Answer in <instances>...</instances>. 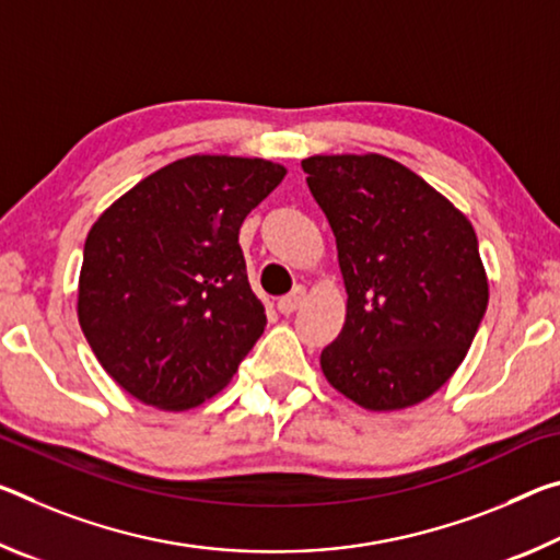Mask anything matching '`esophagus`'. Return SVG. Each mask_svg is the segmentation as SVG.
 I'll return each mask as SVG.
<instances>
[{
    "instance_id": "obj_1",
    "label": "esophagus",
    "mask_w": 560,
    "mask_h": 560,
    "mask_svg": "<svg viewBox=\"0 0 560 560\" xmlns=\"http://www.w3.org/2000/svg\"><path fill=\"white\" fill-rule=\"evenodd\" d=\"M304 299H306V289L304 287H294V289H291V294L279 299V312L283 316H291L301 304H304Z\"/></svg>"
}]
</instances>
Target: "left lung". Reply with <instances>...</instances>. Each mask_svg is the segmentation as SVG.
Masks as SVG:
<instances>
[{
  "label": "left lung",
  "mask_w": 560,
  "mask_h": 560,
  "mask_svg": "<svg viewBox=\"0 0 560 560\" xmlns=\"http://www.w3.org/2000/svg\"><path fill=\"white\" fill-rule=\"evenodd\" d=\"M301 168L349 294L341 334L322 351L326 381L369 411L421 404L454 376L486 314L471 221L388 156L318 154Z\"/></svg>",
  "instance_id": "1"
}]
</instances>
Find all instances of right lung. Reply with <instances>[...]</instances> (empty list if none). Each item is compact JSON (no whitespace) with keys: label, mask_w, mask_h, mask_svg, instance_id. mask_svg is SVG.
<instances>
[{"label":"right lung","mask_w":560,"mask_h":560,"mask_svg":"<svg viewBox=\"0 0 560 560\" xmlns=\"http://www.w3.org/2000/svg\"><path fill=\"white\" fill-rule=\"evenodd\" d=\"M283 176L266 159L194 154L149 174L89 229L79 326L141 404H203L264 334L238 229Z\"/></svg>","instance_id":"obj_1"}]
</instances>
